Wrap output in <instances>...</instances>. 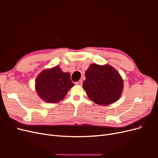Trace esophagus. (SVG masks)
Listing matches in <instances>:
<instances>
[{"label": "esophagus", "instance_id": "1", "mask_svg": "<svg viewBox=\"0 0 158 158\" xmlns=\"http://www.w3.org/2000/svg\"><path fill=\"white\" fill-rule=\"evenodd\" d=\"M76 84L78 85H82V80H79L77 82H76Z\"/></svg>", "mask_w": 158, "mask_h": 158}]
</instances>
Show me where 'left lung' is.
Masks as SVG:
<instances>
[{
  "instance_id": "1",
  "label": "left lung",
  "mask_w": 158,
  "mask_h": 158,
  "mask_svg": "<svg viewBox=\"0 0 158 158\" xmlns=\"http://www.w3.org/2000/svg\"><path fill=\"white\" fill-rule=\"evenodd\" d=\"M83 88L88 98L99 106H109L120 98L123 80L115 69L109 64H90L85 71Z\"/></svg>"
}]
</instances>
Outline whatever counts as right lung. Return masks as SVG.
Here are the masks:
<instances>
[{
	"instance_id": "add662e5",
	"label": "right lung",
	"mask_w": 158,
	"mask_h": 158,
	"mask_svg": "<svg viewBox=\"0 0 158 158\" xmlns=\"http://www.w3.org/2000/svg\"><path fill=\"white\" fill-rule=\"evenodd\" d=\"M74 85L70 73H64L59 66H56L45 69L38 74L35 88L42 100L49 103H56L66 96Z\"/></svg>"
}]
</instances>
